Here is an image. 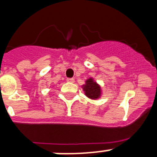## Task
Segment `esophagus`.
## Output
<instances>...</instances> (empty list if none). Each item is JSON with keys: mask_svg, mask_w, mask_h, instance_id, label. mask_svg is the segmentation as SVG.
I'll return each instance as SVG.
<instances>
[{"mask_svg": "<svg viewBox=\"0 0 157 157\" xmlns=\"http://www.w3.org/2000/svg\"><path fill=\"white\" fill-rule=\"evenodd\" d=\"M67 82L73 83L75 81V79L74 78H67Z\"/></svg>", "mask_w": 157, "mask_h": 157, "instance_id": "34e87169", "label": "esophagus"}]
</instances>
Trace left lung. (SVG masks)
<instances>
[{
    "label": "left lung",
    "mask_w": 157,
    "mask_h": 157,
    "mask_svg": "<svg viewBox=\"0 0 157 157\" xmlns=\"http://www.w3.org/2000/svg\"><path fill=\"white\" fill-rule=\"evenodd\" d=\"M82 90L85 96L93 100H98L102 95L101 85L92 77L85 81V84L82 85Z\"/></svg>",
    "instance_id": "left-lung-1"
}]
</instances>
